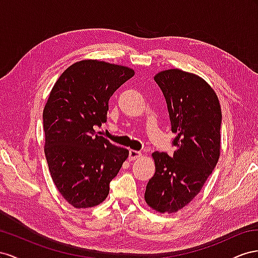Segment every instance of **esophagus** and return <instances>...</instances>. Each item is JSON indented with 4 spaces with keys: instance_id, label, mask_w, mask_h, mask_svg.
I'll return each mask as SVG.
<instances>
[{
    "instance_id": "esophagus-1",
    "label": "esophagus",
    "mask_w": 258,
    "mask_h": 258,
    "mask_svg": "<svg viewBox=\"0 0 258 258\" xmlns=\"http://www.w3.org/2000/svg\"><path fill=\"white\" fill-rule=\"evenodd\" d=\"M130 160H136L142 157V152L141 151H136V150H130Z\"/></svg>"
}]
</instances>
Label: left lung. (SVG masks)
<instances>
[{"label":"left lung","instance_id":"obj_1","mask_svg":"<svg viewBox=\"0 0 258 258\" xmlns=\"http://www.w3.org/2000/svg\"><path fill=\"white\" fill-rule=\"evenodd\" d=\"M167 105L176 137L173 156L156 151V173L145 200L161 213L177 212L200 192L220 154L222 110L214 90L203 79L179 69L154 77Z\"/></svg>","mask_w":258,"mask_h":258}]
</instances>
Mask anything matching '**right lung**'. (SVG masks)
<instances>
[{"label":"right lung","mask_w":258,"mask_h":258,"mask_svg":"<svg viewBox=\"0 0 258 258\" xmlns=\"http://www.w3.org/2000/svg\"><path fill=\"white\" fill-rule=\"evenodd\" d=\"M134 70L98 60H82L56 81L43 111L45 157L57 189L72 207L93 208L109 194L128 150L95 128L106 123L109 99Z\"/></svg>","instance_id":"1"}]
</instances>
